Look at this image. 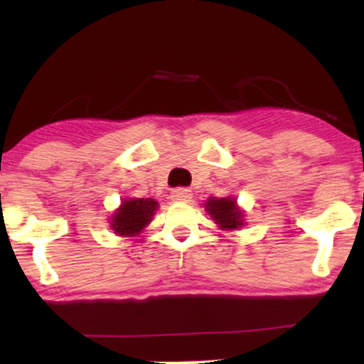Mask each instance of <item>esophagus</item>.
I'll use <instances>...</instances> for the list:
<instances>
[{"instance_id": "obj_1", "label": "esophagus", "mask_w": 364, "mask_h": 364, "mask_svg": "<svg viewBox=\"0 0 364 364\" xmlns=\"http://www.w3.org/2000/svg\"><path fill=\"white\" fill-rule=\"evenodd\" d=\"M171 200H174V202H190L191 190H188V188H176V190L171 191Z\"/></svg>"}]
</instances>
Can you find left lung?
Instances as JSON below:
<instances>
[{"mask_svg": "<svg viewBox=\"0 0 364 364\" xmlns=\"http://www.w3.org/2000/svg\"><path fill=\"white\" fill-rule=\"evenodd\" d=\"M205 210L208 215L219 224L220 229H240L243 225V210L237 207L236 200L232 196H224V198H210L205 202Z\"/></svg>", "mask_w": 364, "mask_h": 364, "instance_id": "left-lung-1", "label": "left lung"}]
</instances>
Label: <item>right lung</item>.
Returning a JSON list of instances; mask_svg holds the SVG:
<instances>
[{
	"label": "right lung",
	"mask_w": 364,
	"mask_h": 364,
	"mask_svg": "<svg viewBox=\"0 0 364 364\" xmlns=\"http://www.w3.org/2000/svg\"><path fill=\"white\" fill-rule=\"evenodd\" d=\"M159 203L154 198H128L111 217V228L118 236H135L147 228Z\"/></svg>",
	"instance_id": "1"
}]
</instances>
